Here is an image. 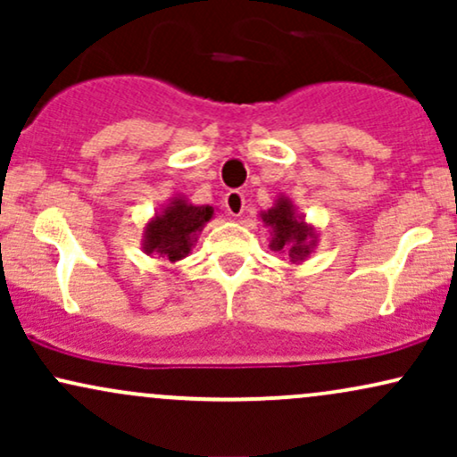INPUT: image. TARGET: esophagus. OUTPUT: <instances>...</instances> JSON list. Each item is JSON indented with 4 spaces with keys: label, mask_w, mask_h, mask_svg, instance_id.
<instances>
[{
    "label": "esophagus",
    "mask_w": 457,
    "mask_h": 457,
    "mask_svg": "<svg viewBox=\"0 0 457 457\" xmlns=\"http://www.w3.org/2000/svg\"><path fill=\"white\" fill-rule=\"evenodd\" d=\"M225 208L232 217H240L245 212V195L240 191H229L225 195Z\"/></svg>",
    "instance_id": "obj_1"
}]
</instances>
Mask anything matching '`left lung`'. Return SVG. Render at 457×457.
Returning <instances> with one entry per match:
<instances>
[{
	"label": "left lung",
	"mask_w": 457,
	"mask_h": 457,
	"mask_svg": "<svg viewBox=\"0 0 457 457\" xmlns=\"http://www.w3.org/2000/svg\"><path fill=\"white\" fill-rule=\"evenodd\" d=\"M270 232V251L286 255L292 264H303L318 245V229L305 221L290 197L279 195L269 211L260 212Z\"/></svg>",
	"instance_id": "8db88e82"
}]
</instances>
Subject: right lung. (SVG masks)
<instances>
[{
  "instance_id": "right-lung-1",
  "label": "right lung",
  "mask_w": 457,
  "mask_h": 457,
  "mask_svg": "<svg viewBox=\"0 0 457 457\" xmlns=\"http://www.w3.org/2000/svg\"><path fill=\"white\" fill-rule=\"evenodd\" d=\"M214 219L212 206H195L185 195L170 197V202L145 223L141 249L145 255L174 262L185 260L195 246L204 225Z\"/></svg>"
}]
</instances>
